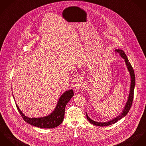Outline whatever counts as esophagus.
I'll return each instance as SVG.
<instances>
[{
  "label": "esophagus",
  "mask_w": 146,
  "mask_h": 146,
  "mask_svg": "<svg viewBox=\"0 0 146 146\" xmlns=\"http://www.w3.org/2000/svg\"><path fill=\"white\" fill-rule=\"evenodd\" d=\"M83 86V82L81 80H79L77 82L75 86H74V91H79Z\"/></svg>",
  "instance_id": "obj_1"
}]
</instances>
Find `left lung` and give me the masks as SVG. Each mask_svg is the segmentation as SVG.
<instances>
[{"instance_id":"8db88e82","label":"left lung","mask_w":146,"mask_h":146,"mask_svg":"<svg viewBox=\"0 0 146 146\" xmlns=\"http://www.w3.org/2000/svg\"><path fill=\"white\" fill-rule=\"evenodd\" d=\"M116 51H117L120 56L124 60V62L125 63V65L127 67V69L129 72L130 77V86L129 93V95L128 97V100L126 102V104L124 107V109L121 113L120 114H119L118 116H117L116 117H114L113 119L106 121V122H98L94 121L92 120L87 115V112H86V115L87 120L93 125H96V126H99V127H106V126H109L110 125H112L114 123H116L119 120L121 119L123 117L127 115V114L128 113L130 109L131 108V106L132 105L133 100V96H134V87H135V75H134V70L130 64V63L129 62L128 59L127 58V56L124 51L120 49H116Z\"/></svg>"}]
</instances>
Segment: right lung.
<instances>
[{
	"instance_id": "add662e5",
	"label": "right lung",
	"mask_w": 146,
	"mask_h": 146,
	"mask_svg": "<svg viewBox=\"0 0 146 146\" xmlns=\"http://www.w3.org/2000/svg\"><path fill=\"white\" fill-rule=\"evenodd\" d=\"M74 95L73 90L65 91L59 98L54 110L47 116L41 117H29L22 112L16 103L17 108L23 120L30 125L41 128H54L59 126L64 119L66 105ZM13 98L15 99V97Z\"/></svg>"
}]
</instances>
